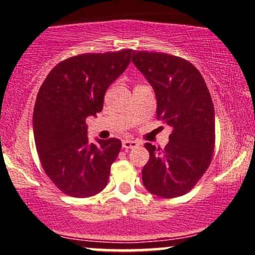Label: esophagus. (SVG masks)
I'll return each mask as SVG.
<instances>
[{
    "mask_svg": "<svg viewBox=\"0 0 255 255\" xmlns=\"http://www.w3.org/2000/svg\"><path fill=\"white\" fill-rule=\"evenodd\" d=\"M122 146H124L125 150H130V148H135L139 146V142L135 140H124L122 141Z\"/></svg>",
    "mask_w": 255,
    "mask_h": 255,
    "instance_id": "34e87169",
    "label": "esophagus"
}]
</instances>
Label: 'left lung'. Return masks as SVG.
Listing matches in <instances>:
<instances>
[{"instance_id":"obj_1","label":"left lung","mask_w":255,"mask_h":255,"mask_svg":"<svg viewBox=\"0 0 255 255\" xmlns=\"http://www.w3.org/2000/svg\"><path fill=\"white\" fill-rule=\"evenodd\" d=\"M157 99V118L171 128L164 150L150 142L142 183L152 194L176 198L189 192L209 168L215 148V108L200 72L183 58L133 51Z\"/></svg>"}]
</instances>
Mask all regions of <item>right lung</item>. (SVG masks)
Returning <instances> with one entry per match:
<instances>
[{
	"label": "right lung",
	"mask_w": 255,
	"mask_h": 255,
	"mask_svg": "<svg viewBox=\"0 0 255 255\" xmlns=\"http://www.w3.org/2000/svg\"><path fill=\"white\" fill-rule=\"evenodd\" d=\"M131 50L84 54L52 68L38 91L33 135L44 171L60 191L87 198L103 191L121 150L115 137H87L86 118L103 109L108 87L126 71Z\"/></svg>",
	"instance_id": "1"
}]
</instances>
